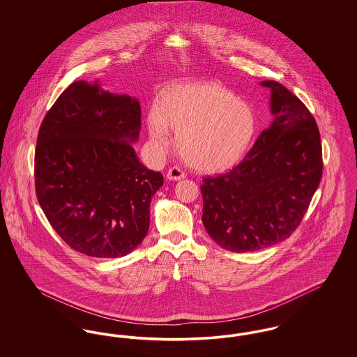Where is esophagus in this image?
<instances>
[{
  "label": "esophagus",
  "instance_id": "obj_1",
  "mask_svg": "<svg viewBox=\"0 0 357 357\" xmlns=\"http://www.w3.org/2000/svg\"><path fill=\"white\" fill-rule=\"evenodd\" d=\"M186 174L181 170L179 167H171L169 172H167V179L169 181H182L185 179Z\"/></svg>",
  "mask_w": 357,
  "mask_h": 357
}]
</instances>
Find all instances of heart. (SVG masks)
I'll return each instance as SVG.
<instances>
[{
    "mask_svg": "<svg viewBox=\"0 0 357 357\" xmlns=\"http://www.w3.org/2000/svg\"><path fill=\"white\" fill-rule=\"evenodd\" d=\"M149 134L155 144L169 143L176 132L183 160L204 172H220L238 165L255 139L258 116L250 102L220 84L204 82L167 88L149 115Z\"/></svg>",
    "mask_w": 357,
    "mask_h": 357,
    "instance_id": "1",
    "label": "heart"
}]
</instances>
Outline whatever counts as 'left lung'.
Masks as SVG:
<instances>
[{
	"label": "left lung",
	"instance_id": "left-lung-1",
	"mask_svg": "<svg viewBox=\"0 0 357 357\" xmlns=\"http://www.w3.org/2000/svg\"><path fill=\"white\" fill-rule=\"evenodd\" d=\"M271 126L230 172L204 178V229L221 248L248 253L273 246L298 227L321 181L323 150L305 104L274 80Z\"/></svg>",
	"mask_w": 357,
	"mask_h": 357
}]
</instances>
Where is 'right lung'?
<instances>
[{"mask_svg": "<svg viewBox=\"0 0 357 357\" xmlns=\"http://www.w3.org/2000/svg\"><path fill=\"white\" fill-rule=\"evenodd\" d=\"M137 99L99 80L69 85L41 123L34 153L38 204L56 233L88 257L119 258L142 243L163 175L137 158Z\"/></svg>", "mask_w": 357, "mask_h": 357, "instance_id": "obj_1", "label": "right lung"}]
</instances>
